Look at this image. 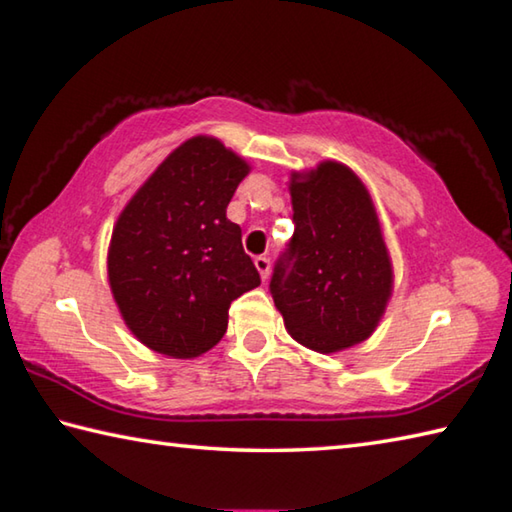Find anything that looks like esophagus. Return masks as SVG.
Returning <instances> with one entry per match:
<instances>
[{"instance_id":"esophagus-1","label":"esophagus","mask_w":512,"mask_h":512,"mask_svg":"<svg viewBox=\"0 0 512 512\" xmlns=\"http://www.w3.org/2000/svg\"><path fill=\"white\" fill-rule=\"evenodd\" d=\"M255 268L259 271V275H262V280L266 282L268 280V273H271V259H268L266 255L255 257Z\"/></svg>"}]
</instances>
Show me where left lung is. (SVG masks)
<instances>
[{
    "label": "left lung",
    "mask_w": 512,
    "mask_h": 512,
    "mask_svg": "<svg viewBox=\"0 0 512 512\" xmlns=\"http://www.w3.org/2000/svg\"><path fill=\"white\" fill-rule=\"evenodd\" d=\"M295 232L271 293L300 345L336 353L367 340L392 297V262L374 201L356 172L324 161L291 174Z\"/></svg>",
    "instance_id": "obj_1"
}]
</instances>
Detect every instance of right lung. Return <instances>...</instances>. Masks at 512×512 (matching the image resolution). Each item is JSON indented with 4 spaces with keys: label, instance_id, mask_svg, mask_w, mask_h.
Instances as JSON below:
<instances>
[{
    "label": "right lung",
    "instance_id": "right-lung-1",
    "mask_svg": "<svg viewBox=\"0 0 512 512\" xmlns=\"http://www.w3.org/2000/svg\"><path fill=\"white\" fill-rule=\"evenodd\" d=\"M248 163L212 136L176 147L111 232L107 275L129 331L152 351L197 358L224 338L232 300L259 286L226 217Z\"/></svg>",
    "mask_w": 512,
    "mask_h": 512
}]
</instances>
